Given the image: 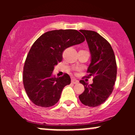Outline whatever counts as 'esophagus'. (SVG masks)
Segmentation results:
<instances>
[{
	"label": "esophagus",
	"instance_id": "1",
	"mask_svg": "<svg viewBox=\"0 0 135 135\" xmlns=\"http://www.w3.org/2000/svg\"><path fill=\"white\" fill-rule=\"evenodd\" d=\"M72 83H73V84H77L79 83V80H77V79H72Z\"/></svg>",
	"mask_w": 135,
	"mask_h": 135
}]
</instances>
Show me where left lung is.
<instances>
[{
	"mask_svg": "<svg viewBox=\"0 0 135 135\" xmlns=\"http://www.w3.org/2000/svg\"><path fill=\"white\" fill-rule=\"evenodd\" d=\"M79 31L86 38L91 55L86 77H93V83L88 84L80 80L84 91L79 98L83 104L95 107L104 103L114 89L117 76L115 56L111 45L100 34L92 30Z\"/></svg>",
	"mask_w": 135,
	"mask_h": 135,
	"instance_id": "left-lung-1",
	"label": "left lung"
}]
</instances>
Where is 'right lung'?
Segmentation results:
<instances>
[{"instance_id": "1", "label": "right lung", "mask_w": 135, "mask_h": 135, "mask_svg": "<svg viewBox=\"0 0 135 135\" xmlns=\"http://www.w3.org/2000/svg\"><path fill=\"white\" fill-rule=\"evenodd\" d=\"M85 41L79 31L72 29L49 31L31 47L23 67V83L29 99L35 105L50 107L59 101L63 88L70 84L67 74L52 76L55 66L62 61L63 51Z\"/></svg>"}]
</instances>
